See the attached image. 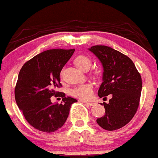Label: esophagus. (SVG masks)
<instances>
[{
	"label": "esophagus",
	"instance_id": "obj_1",
	"mask_svg": "<svg viewBox=\"0 0 158 158\" xmlns=\"http://www.w3.org/2000/svg\"><path fill=\"white\" fill-rule=\"evenodd\" d=\"M84 103H85L86 104H88V105L90 106H94L95 103H94V102H84Z\"/></svg>",
	"mask_w": 158,
	"mask_h": 158
}]
</instances>
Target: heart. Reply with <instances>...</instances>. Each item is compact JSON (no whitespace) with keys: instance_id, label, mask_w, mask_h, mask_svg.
Masks as SVG:
<instances>
[{"instance_id":"obj_1","label":"heart","mask_w":158,"mask_h":158,"mask_svg":"<svg viewBox=\"0 0 158 158\" xmlns=\"http://www.w3.org/2000/svg\"><path fill=\"white\" fill-rule=\"evenodd\" d=\"M74 63L81 71H87L90 69L92 64V61L88 56L85 55L78 56L74 60ZM63 71H61L60 76L62 77ZM70 94L74 97L80 98L81 100H90L94 95V87L90 82L83 83L74 87L70 90Z\"/></svg>"}]
</instances>
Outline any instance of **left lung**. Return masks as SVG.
<instances>
[{
  "label": "left lung",
  "mask_w": 158,
  "mask_h": 158,
  "mask_svg": "<svg viewBox=\"0 0 158 158\" xmlns=\"http://www.w3.org/2000/svg\"><path fill=\"white\" fill-rule=\"evenodd\" d=\"M89 50L97 56L104 68L98 96L104 100L111 94L109 102L103 103L104 115L97 118L96 122L106 130H118L132 120L138 110L141 77L133 62L118 51L106 45H94Z\"/></svg>",
  "instance_id": "left-lung-1"
}]
</instances>
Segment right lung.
Segmentation results:
<instances>
[{"mask_svg": "<svg viewBox=\"0 0 158 158\" xmlns=\"http://www.w3.org/2000/svg\"><path fill=\"white\" fill-rule=\"evenodd\" d=\"M75 49H50L25 63L18 75L15 96L18 107L30 125L44 132L61 128L67 120L75 98L56 91L62 86L60 74ZM63 98L61 104H52L50 97Z\"/></svg>", "mask_w": 158, "mask_h": 158, "instance_id": "add662e5", "label": "right lung"}]
</instances>
